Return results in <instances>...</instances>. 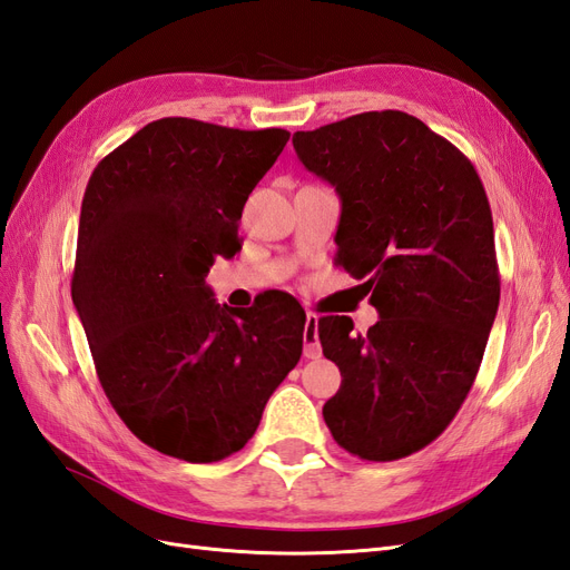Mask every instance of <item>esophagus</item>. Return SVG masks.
Listing matches in <instances>:
<instances>
[{
  "instance_id": "esophagus-1",
  "label": "esophagus",
  "mask_w": 570,
  "mask_h": 570,
  "mask_svg": "<svg viewBox=\"0 0 570 570\" xmlns=\"http://www.w3.org/2000/svg\"><path fill=\"white\" fill-rule=\"evenodd\" d=\"M304 356L318 358L321 356V342H318V316L306 314L304 323Z\"/></svg>"
}]
</instances>
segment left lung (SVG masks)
Segmentation results:
<instances>
[{"label": "left lung", "instance_id": "1", "mask_svg": "<svg viewBox=\"0 0 570 570\" xmlns=\"http://www.w3.org/2000/svg\"><path fill=\"white\" fill-rule=\"evenodd\" d=\"M340 197L335 264L377 308L368 333L318 321L342 385L323 419L366 461L423 450L471 392L499 306L492 212L473 164L404 111H366L292 137Z\"/></svg>", "mask_w": 570, "mask_h": 570}]
</instances>
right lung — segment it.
Segmentation results:
<instances>
[{"instance_id":"right-lung-1","label":"right lung","mask_w":570,"mask_h":570,"mask_svg":"<svg viewBox=\"0 0 570 570\" xmlns=\"http://www.w3.org/2000/svg\"><path fill=\"white\" fill-rule=\"evenodd\" d=\"M287 140L283 128L159 118L85 189L76 312L111 406L161 454L212 463L243 450L302 356L306 316L289 295L230 308L204 281L243 247L245 202Z\"/></svg>"}]
</instances>
